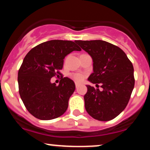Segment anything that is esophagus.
I'll list each match as a JSON object with an SVG mask.
<instances>
[{
    "label": "esophagus",
    "mask_w": 150,
    "mask_h": 150,
    "mask_svg": "<svg viewBox=\"0 0 150 150\" xmlns=\"http://www.w3.org/2000/svg\"><path fill=\"white\" fill-rule=\"evenodd\" d=\"M80 85V83H78V82H75V87H76V88H77Z\"/></svg>",
    "instance_id": "1"
}]
</instances>
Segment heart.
<instances>
[{"mask_svg":"<svg viewBox=\"0 0 150 150\" xmlns=\"http://www.w3.org/2000/svg\"><path fill=\"white\" fill-rule=\"evenodd\" d=\"M71 76L74 79V80H75V81H77V82H82V81L85 79V75L82 73H76L72 74Z\"/></svg>","mask_w":150,"mask_h":150,"instance_id":"obj_1","label":"heart"}]
</instances>
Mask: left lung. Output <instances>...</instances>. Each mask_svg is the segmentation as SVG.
Returning <instances> with one entry per match:
<instances>
[{
  "label": "left lung",
  "mask_w": 150,
  "mask_h": 150,
  "mask_svg": "<svg viewBox=\"0 0 150 150\" xmlns=\"http://www.w3.org/2000/svg\"><path fill=\"white\" fill-rule=\"evenodd\" d=\"M75 42L92 56L94 72L88 80L97 87L87 85L84 96L86 111L94 119L112 120L130 100L135 85L133 65L124 51L111 43L102 40Z\"/></svg>",
  "instance_id": "1"
}]
</instances>
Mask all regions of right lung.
I'll use <instances>...</instances> for the list:
<instances>
[{
    "instance_id": "1",
    "label": "right lung",
    "mask_w": 150,
    "mask_h": 150,
    "mask_svg": "<svg viewBox=\"0 0 150 150\" xmlns=\"http://www.w3.org/2000/svg\"><path fill=\"white\" fill-rule=\"evenodd\" d=\"M73 51H81L74 42L51 40L36 46L24 58L18 71L19 93L27 111L38 119H54L66 111L75 82L65 77L56 85L51 78L61 75L63 59Z\"/></svg>"
}]
</instances>
